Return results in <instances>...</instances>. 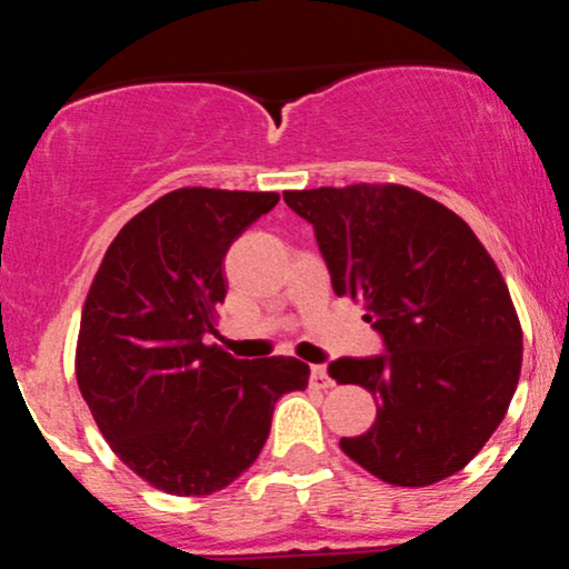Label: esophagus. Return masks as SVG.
Returning <instances> with one entry per match:
<instances>
[{
  "label": "esophagus",
  "mask_w": 569,
  "mask_h": 569,
  "mask_svg": "<svg viewBox=\"0 0 569 569\" xmlns=\"http://www.w3.org/2000/svg\"><path fill=\"white\" fill-rule=\"evenodd\" d=\"M310 375H312V385H316V388H331V385H335V380H331L326 367H312Z\"/></svg>",
  "instance_id": "esophagus-1"
}]
</instances>
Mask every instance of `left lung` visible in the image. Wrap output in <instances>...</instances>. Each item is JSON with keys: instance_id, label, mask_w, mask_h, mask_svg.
<instances>
[{"instance_id": "8db88e82", "label": "left lung", "mask_w": 569, "mask_h": 569, "mask_svg": "<svg viewBox=\"0 0 569 569\" xmlns=\"http://www.w3.org/2000/svg\"><path fill=\"white\" fill-rule=\"evenodd\" d=\"M310 221L337 297H352L380 356L337 358L331 380L377 401L342 452L377 479L426 487L466 468L498 430L521 371L511 293L471 227L398 184L286 192Z\"/></svg>"}]
</instances>
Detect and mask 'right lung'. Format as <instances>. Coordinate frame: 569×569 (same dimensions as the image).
Instances as JSON below:
<instances>
[{
	"mask_svg": "<svg viewBox=\"0 0 569 569\" xmlns=\"http://www.w3.org/2000/svg\"><path fill=\"white\" fill-rule=\"evenodd\" d=\"M278 192L187 187L117 232L84 299L77 382L117 457L152 487L200 498L262 452L297 358L240 361L202 337L227 297L224 257Z\"/></svg>",
	"mask_w": 569,
	"mask_h": 569,
	"instance_id": "add662e5",
	"label": "right lung"
}]
</instances>
